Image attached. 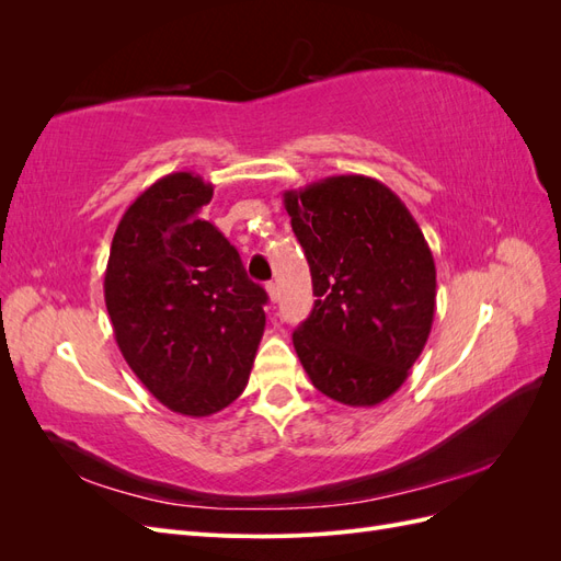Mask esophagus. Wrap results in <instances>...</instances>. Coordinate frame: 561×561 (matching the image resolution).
<instances>
[{"label": "esophagus", "instance_id": "1", "mask_svg": "<svg viewBox=\"0 0 561 561\" xmlns=\"http://www.w3.org/2000/svg\"><path fill=\"white\" fill-rule=\"evenodd\" d=\"M266 293H268V299L271 301H278V297H280V293H278V285L276 283H266Z\"/></svg>", "mask_w": 561, "mask_h": 561}]
</instances>
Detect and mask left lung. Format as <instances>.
<instances>
[{"instance_id":"8db88e82","label":"left lung","mask_w":561,"mask_h":561,"mask_svg":"<svg viewBox=\"0 0 561 561\" xmlns=\"http://www.w3.org/2000/svg\"><path fill=\"white\" fill-rule=\"evenodd\" d=\"M283 201L318 297L293 332L299 360L328 398L379 404L428 342L433 252L404 203L375 178L336 175Z\"/></svg>"}]
</instances>
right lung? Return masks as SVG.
I'll return each mask as SVG.
<instances>
[{
    "label": "right lung",
    "instance_id": "1",
    "mask_svg": "<svg viewBox=\"0 0 561 561\" xmlns=\"http://www.w3.org/2000/svg\"><path fill=\"white\" fill-rule=\"evenodd\" d=\"M213 184L171 173L116 227L105 304L118 351L168 410L208 416L243 393L264 334V287L252 283L206 206Z\"/></svg>",
    "mask_w": 561,
    "mask_h": 561
}]
</instances>
